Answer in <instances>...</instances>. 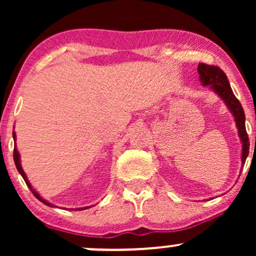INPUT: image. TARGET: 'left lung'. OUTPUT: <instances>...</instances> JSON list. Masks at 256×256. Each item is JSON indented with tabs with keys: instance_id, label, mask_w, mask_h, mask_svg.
<instances>
[{
	"instance_id": "obj_1",
	"label": "left lung",
	"mask_w": 256,
	"mask_h": 256,
	"mask_svg": "<svg viewBox=\"0 0 256 256\" xmlns=\"http://www.w3.org/2000/svg\"><path fill=\"white\" fill-rule=\"evenodd\" d=\"M198 71L200 73V79H201L202 84L210 85V88L218 94L220 98L224 100V102L228 107V110L234 113L237 128H238L240 137L243 142L242 162L244 164L246 158L249 154V137L246 130V116L244 110H243L242 108V104H240L238 100H237L236 96L232 92L228 77H226V74L222 68H219L218 66H214V64L200 62Z\"/></svg>"
}]
</instances>
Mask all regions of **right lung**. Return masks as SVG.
<instances>
[{"label":"right lung","mask_w":256,"mask_h":256,"mask_svg":"<svg viewBox=\"0 0 256 256\" xmlns=\"http://www.w3.org/2000/svg\"><path fill=\"white\" fill-rule=\"evenodd\" d=\"M13 137H14V140H16V134H14L13 132ZM13 158H14V162H16V168H18V171H19V173L22 176V178H24V180L26 182V184H28V186L30 188V190H31V192L34 194V198H37L38 200H40V202H43L44 204H48V206H52V204H49V202H46V200H43L42 198H40V195H38V192H34V189H32V186H31V184L28 183V178H26V174H25V172L22 171V165H20V155H19V152H18V150H16V146H14V152H13Z\"/></svg>","instance_id":"right-lung-1"}]
</instances>
